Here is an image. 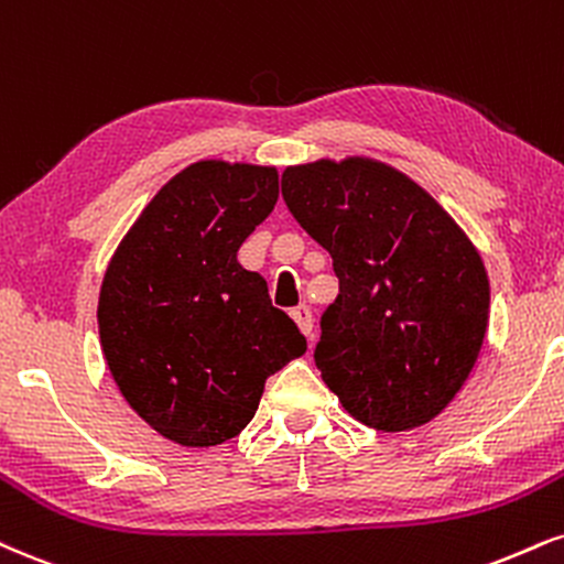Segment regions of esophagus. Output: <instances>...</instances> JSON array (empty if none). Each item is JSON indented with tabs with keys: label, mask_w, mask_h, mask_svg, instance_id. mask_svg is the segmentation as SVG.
<instances>
[{
	"label": "esophagus",
	"mask_w": 564,
	"mask_h": 564,
	"mask_svg": "<svg viewBox=\"0 0 564 564\" xmlns=\"http://www.w3.org/2000/svg\"><path fill=\"white\" fill-rule=\"evenodd\" d=\"M291 317H294V323L300 325V330L304 336L310 338V344H312V310L307 307V304H300V307H294L291 310Z\"/></svg>",
	"instance_id": "obj_1"
}]
</instances>
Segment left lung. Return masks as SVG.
Listing matches in <instances>:
<instances>
[{"label":"left lung","mask_w":564,"mask_h":564,"mask_svg":"<svg viewBox=\"0 0 564 564\" xmlns=\"http://www.w3.org/2000/svg\"><path fill=\"white\" fill-rule=\"evenodd\" d=\"M286 207L334 257L338 296L315 365L351 417L383 433L431 423L476 365L488 325L478 249L433 196L368 158L283 171Z\"/></svg>","instance_id":"obj_1"}]
</instances>
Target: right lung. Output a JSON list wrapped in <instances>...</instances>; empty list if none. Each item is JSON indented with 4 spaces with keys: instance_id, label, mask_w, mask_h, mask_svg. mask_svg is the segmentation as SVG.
Here are the masks:
<instances>
[{
    "instance_id": "right-lung-1",
    "label": "right lung",
    "mask_w": 564,
    "mask_h": 564,
    "mask_svg": "<svg viewBox=\"0 0 564 564\" xmlns=\"http://www.w3.org/2000/svg\"><path fill=\"white\" fill-rule=\"evenodd\" d=\"M275 167L202 160L154 194L107 264L99 341L131 410L181 446L254 417L264 381L307 351L236 252L273 213Z\"/></svg>"
}]
</instances>
